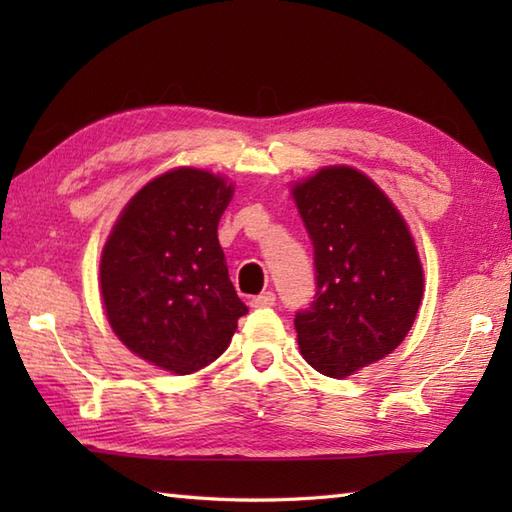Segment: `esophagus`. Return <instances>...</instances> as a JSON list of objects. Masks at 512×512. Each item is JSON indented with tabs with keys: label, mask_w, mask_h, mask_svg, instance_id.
<instances>
[{
	"label": "esophagus",
	"mask_w": 512,
	"mask_h": 512,
	"mask_svg": "<svg viewBox=\"0 0 512 512\" xmlns=\"http://www.w3.org/2000/svg\"><path fill=\"white\" fill-rule=\"evenodd\" d=\"M275 301H277L275 292L268 290V292H262V295L250 299V308H270V306H275Z\"/></svg>",
	"instance_id": "1"
}]
</instances>
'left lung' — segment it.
I'll list each match as a JSON object with an SVG mask.
<instances>
[{"label":"left lung","mask_w":512,"mask_h":512,"mask_svg":"<svg viewBox=\"0 0 512 512\" xmlns=\"http://www.w3.org/2000/svg\"><path fill=\"white\" fill-rule=\"evenodd\" d=\"M314 246L317 295L295 314L303 358L345 378L391 354L416 319L424 275L407 222L365 173L323 167L292 187Z\"/></svg>","instance_id":"8db88e82"}]
</instances>
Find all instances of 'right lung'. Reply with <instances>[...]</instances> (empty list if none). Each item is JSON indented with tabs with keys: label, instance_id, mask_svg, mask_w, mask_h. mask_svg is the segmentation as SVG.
<instances>
[{
	"label": "right lung",
	"instance_id": "obj_1",
	"mask_svg": "<svg viewBox=\"0 0 512 512\" xmlns=\"http://www.w3.org/2000/svg\"><path fill=\"white\" fill-rule=\"evenodd\" d=\"M233 184L178 167L127 202L101 255V297L114 334L147 363L191 374L213 363L248 308L228 279L217 224Z\"/></svg>",
	"mask_w": 512,
	"mask_h": 512
}]
</instances>
